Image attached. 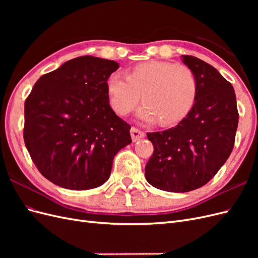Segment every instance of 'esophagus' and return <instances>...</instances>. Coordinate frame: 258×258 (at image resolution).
Segmentation results:
<instances>
[{"mask_svg":"<svg viewBox=\"0 0 258 258\" xmlns=\"http://www.w3.org/2000/svg\"><path fill=\"white\" fill-rule=\"evenodd\" d=\"M130 134H131L132 141H134V142H137V141H139V140H141V139H143L145 137V134H144L143 131L139 130L137 128H134V127L131 128Z\"/></svg>","mask_w":258,"mask_h":258,"instance_id":"1","label":"esophagus"}]
</instances>
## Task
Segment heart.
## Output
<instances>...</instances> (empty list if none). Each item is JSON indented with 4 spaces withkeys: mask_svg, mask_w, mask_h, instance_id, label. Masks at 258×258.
Returning <instances> with one entry per match:
<instances>
[{
    "mask_svg": "<svg viewBox=\"0 0 258 258\" xmlns=\"http://www.w3.org/2000/svg\"><path fill=\"white\" fill-rule=\"evenodd\" d=\"M106 89L114 111L128 115L141 99L138 118L147 123L169 126L181 121L196 102L198 82L191 70L166 61H148L132 68L128 75L114 72Z\"/></svg>",
    "mask_w": 258,
    "mask_h": 258,
    "instance_id": "obj_1",
    "label": "heart"
}]
</instances>
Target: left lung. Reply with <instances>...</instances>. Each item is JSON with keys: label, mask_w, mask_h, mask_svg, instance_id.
<instances>
[{"label": "left lung", "mask_w": 258, "mask_h": 258, "mask_svg": "<svg viewBox=\"0 0 258 258\" xmlns=\"http://www.w3.org/2000/svg\"><path fill=\"white\" fill-rule=\"evenodd\" d=\"M181 58L196 75V102L177 126L147 134L154 153L145 167L146 181L170 192L197 189L217 173L231 154L239 119L232 85L207 62Z\"/></svg>", "instance_id": "obj_1"}]
</instances>
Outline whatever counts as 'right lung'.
<instances>
[{
    "label": "right lung",
    "instance_id": "obj_1",
    "mask_svg": "<svg viewBox=\"0 0 258 258\" xmlns=\"http://www.w3.org/2000/svg\"><path fill=\"white\" fill-rule=\"evenodd\" d=\"M113 60L84 56L40 77L25 103L23 139L38 171L54 185L86 190L104 184L113 159L131 143L130 126L110 105Z\"/></svg>",
    "mask_w": 258,
    "mask_h": 258
}]
</instances>
